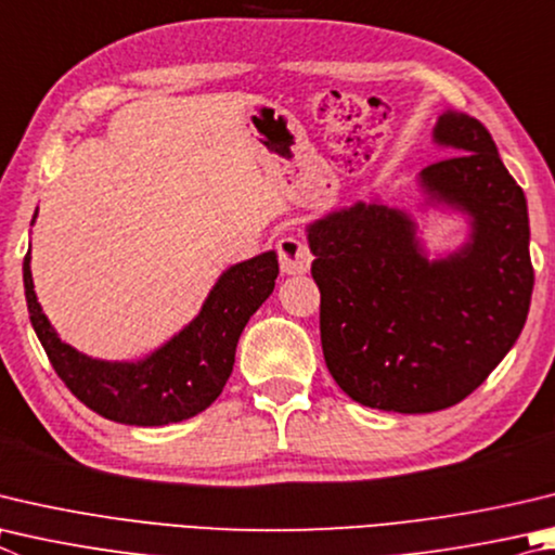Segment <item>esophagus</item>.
Returning <instances> with one entry per match:
<instances>
[{
	"mask_svg": "<svg viewBox=\"0 0 555 555\" xmlns=\"http://www.w3.org/2000/svg\"><path fill=\"white\" fill-rule=\"evenodd\" d=\"M276 251H279V267L284 274L296 276V274H306V271L310 269L312 255H310L308 245L300 243L298 237H294V235L281 237L276 245Z\"/></svg>",
	"mask_w": 555,
	"mask_h": 555,
	"instance_id": "esophagus-1",
	"label": "esophagus"
}]
</instances>
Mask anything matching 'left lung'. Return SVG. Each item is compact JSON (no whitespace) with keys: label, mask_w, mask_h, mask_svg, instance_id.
Segmentation results:
<instances>
[{"label":"left lung","mask_w":555,"mask_h":555,"mask_svg":"<svg viewBox=\"0 0 555 555\" xmlns=\"http://www.w3.org/2000/svg\"><path fill=\"white\" fill-rule=\"evenodd\" d=\"M431 138L456 155L417 184L425 206L466 216L461 247L429 257L415 218L378 196L306 228L332 378L361 405L405 415L470 396L515 347L533 291L527 198L488 128L449 108Z\"/></svg>","instance_id":"obj_1"}]
</instances>
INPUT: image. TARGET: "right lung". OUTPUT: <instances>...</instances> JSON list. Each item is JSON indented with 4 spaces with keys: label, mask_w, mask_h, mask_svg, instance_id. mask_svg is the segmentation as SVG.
<instances>
[{
    "label": "right lung",
    "mask_w": 555,
    "mask_h": 555,
    "mask_svg": "<svg viewBox=\"0 0 555 555\" xmlns=\"http://www.w3.org/2000/svg\"><path fill=\"white\" fill-rule=\"evenodd\" d=\"M276 276L274 249L240 261L218 276L198 315L163 347L138 361H106L87 357L60 339L34 291L31 249L24 257L28 318L55 374L96 415L135 427L189 420L223 392L233 374L237 339L271 296Z\"/></svg>",
    "instance_id": "1"
}]
</instances>
